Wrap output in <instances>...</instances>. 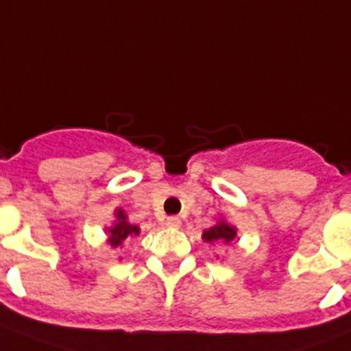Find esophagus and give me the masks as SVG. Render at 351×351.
I'll list each match as a JSON object with an SVG mask.
<instances>
[{
	"label": "esophagus",
	"instance_id": "34e87169",
	"mask_svg": "<svg viewBox=\"0 0 351 351\" xmlns=\"http://www.w3.org/2000/svg\"><path fill=\"white\" fill-rule=\"evenodd\" d=\"M166 225L167 227H173V229H178V227L182 225V220L178 218V216H169V218L166 220Z\"/></svg>",
	"mask_w": 351,
	"mask_h": 351
}]
</instances>
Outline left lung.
<instances>
[{
  "mask_svg": "<svg viewBox=\"0 0 351 351\" xmlns=\"http://www.w3.org/2000/svg\"><path fill=\"white\" fill-rule=\"evenodd\" d=\"M202 238L207 243H215V241H221L225 245L232 243L236 238V227L229 225L225 220H220L216 225H213L210 229L204 230Z\"/></svg>",
  "mask_w": 351,
  "mask_h": 351,
  "instance_id": "left-lung-1",
  "label": "left lung"
}]
</instances>
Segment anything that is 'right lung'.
Returning a JSON list of instances; mask_svg holds the SVG:
<instances>
[{"label": "right lung", "mask_w": 351, "mask_h": 351, "mask_svg": "<svg viewBox=\"0 0 351 351\" xmlns=\"http://www.w3.org/2000/svg\"><path fill=\"white\" fill-rule=\"evenodd\" d=\"M106 230L108 234H110L108 241H110L111 247H121L122 241L130 240L133 236H138V232H141V229H138L136 225L128 221L126 213L122 209L115 210V221H113V225L108 227Z\"/></svg>", "instance_id": "add662e5"}]
</instances>
